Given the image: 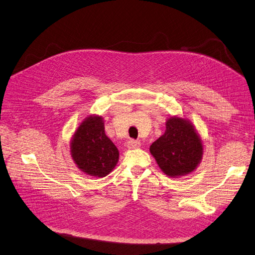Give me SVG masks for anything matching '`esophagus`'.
Masks as SVG:
<instances>
[{
  "label": "esophagus",
  "instance_id": "obj_1",
  "mask_svg": "<svg viewBox=\"0 0 255 255\" xmlns=\"http://www.w3.org/2000/svg\"><path fill=\"white\" fill-rule=\"evenodd\" d=\"M140 147V142L137 141V140H129L128 141V149H137Z\"/></svg>",
  "mask_w": 255,
  "mask_h": 255
}]
</instances>
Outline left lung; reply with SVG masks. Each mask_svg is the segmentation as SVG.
<instances>
[{"instance_id":"8db88e82","label":"left lung","mask_w":255,"mask_h":255,"mask_svg":"<svg viewBox=\"0 0 255 255\" xmlns=\"http://www.w3.org/2000/svg\"><path fill=\"white\" fill-rule=\"evenodd\" d=\"M150 153L165 175L178 178L197 168L203 159L204 147L190 120L170 117L165 133L150 146Z\"/></svg>"}]
</instances>
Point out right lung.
<instances>
[{
  "label": "right lung",
  "instance_id": "add662e5",
  "mask_svg": "<svg viewBox=\"0 0 255 255\" xmlns=\"http://www.w3.org/2000/svg\"><path fill=\"white\" fill-rule=\"evenodd\" d=\"M71 155L87 175L102 178L112 173L119 161V151L106 136L101 116L91 115L80 123L71 140Z\"/></svg>",
  "mask_w": 255,
  "mask_h": 255
}]
</instances>
